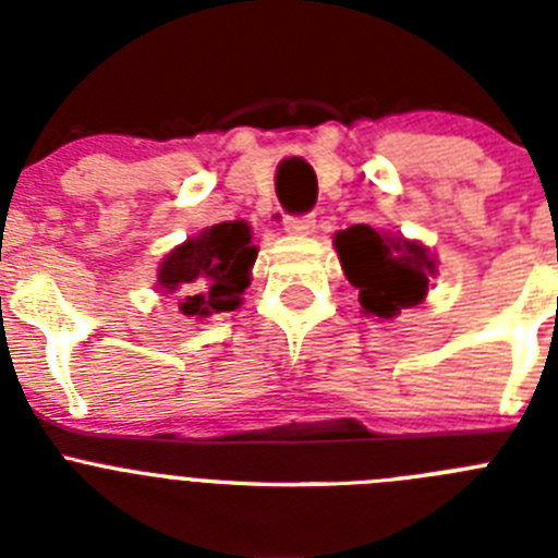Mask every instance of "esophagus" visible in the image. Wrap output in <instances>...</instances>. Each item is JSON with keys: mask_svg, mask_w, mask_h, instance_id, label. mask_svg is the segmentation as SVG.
Returning a JSON list of instances; mask_svg holds the SVG:
<instances>
[{"mask_svg": "<svg viewBox=\"0 0 558 558\" xmlns=\"http://www.w3.org/2000/svg\"><path fill=\"white\" fill-rule=\"evenodd\" d=\"M284 231L293 236H310L315 231V220L310 215H304V218H288L284 220Z\"/></svg>", "mask_w": 558, "mask_h": 558, "instance_id": "1", "label": "esophagus"}]
</instances>
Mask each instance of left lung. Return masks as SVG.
<instances>
[{"mask_svg":"<svg viewBox=\"0 0 558 558\" xmlns=\"http://www.w3.org/2000/svg\"><path fill=\"white\" fill-rule=\"evenodd\" d=\"M332 245L347 279L360 290V310L374 318H397L425 302L427 282L438 274L427 245L366 223L338 231Z\"/></svg>","mask_w":558,"mask_h":558,"instance_id":"1","label":"left lung"}]
</instances>
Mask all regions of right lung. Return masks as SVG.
I'll return each instance as SVG.
<instances>
[{"mask_svg":"<svg viewBox=\"0 0 558 558\" xmlns=\"http://www.w3.org/2000/svg\"><path fill=\"white\" fill-rule=\"evenodd\" d=\"M254 263L251 226L226 220L175 245L156 270V290L179 293V310L186 318L231 313L243 304Z\"/></svg>","mask_w":558,"mask_h":558,"instance_id":"1","label":"right lung"}]
</instances>
